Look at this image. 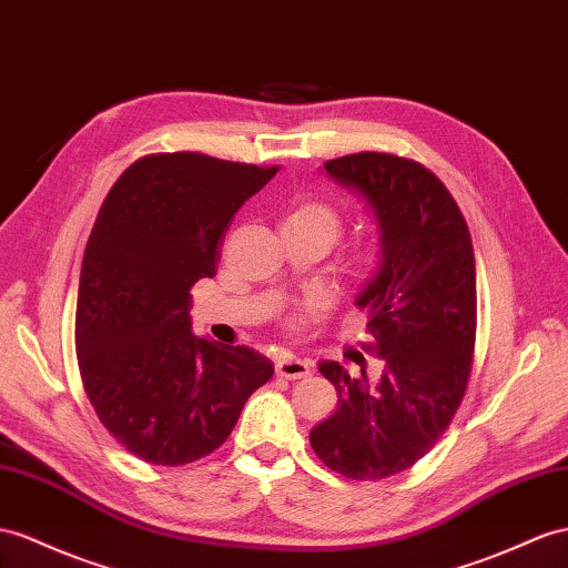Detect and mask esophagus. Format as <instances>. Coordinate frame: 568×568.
<instances>
[{
    "mask_svg": "<svg viewBox=\"0 0 568 568\" xmlns=\"http://www.w3.org/2000/svg\"><path fill=\"white\" fill-rule=\"evenodd\" d=\"M275 374L283 376V379H304V376L312 374V365L310 359H302L295 355H283L278 362H275Z\"/></svg>",
    "mask_w": 568,
    "mask_h": 568,
    "instance_id": "34e87169",
    "label": "esophagus"
}]
</instances>
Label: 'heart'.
Masks as SVG:
<instances>
[{
	"label": "heart",
	"instance_id": "obj_1",
	"mask_svg": "<svg viewBox=\"0 0 568 568\" xmlns=\"http://www.w3.org/2000/svg\"><path fill=\"white\" fill-rule=\"evenodd\" d=\"M283 230L290 232H307V235H314L322 240L326 246L336 244V240L341 237L343 232V215L341 211L333 206L331 201L326 199H316V196H307V199H300L297 203H293V209L285 213V221H283ZM379 258H382V250L376 244H367L362 246L353 254L351 266L355 273L359 275H367L369 271H374L379 266ZM322 314V302L318 300H307L304 304H300L297 312L293 314V326H302L312 322L314 316Z\"/></svg>",
	"mask_w": 568,
	"mask_h": 568
}]
</instances>
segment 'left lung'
I'll return each instance as SVG.
<instances>
[{"instance_id":"8db88e82","label":"left lung","mask_w":568,"mask_h":568,"mask_svg":"<svg viewBox=\"0 0 568 568\" xmlns=\"http://www.w3.org/2000/svg\"><path fill=\"white\" fill-rule=\"evenodd\" d=\"M331 180L365 199L379 223L382 258L357 297L367 351L384 362L379 384L351 379L338 362L318 372L338 408L310 434L314 454L351 479L413 468L454 419L468 388L477 328L475 254L465 217L444 182L415 160L353 153L326 160Z\"/></svg>"}]
</instances>
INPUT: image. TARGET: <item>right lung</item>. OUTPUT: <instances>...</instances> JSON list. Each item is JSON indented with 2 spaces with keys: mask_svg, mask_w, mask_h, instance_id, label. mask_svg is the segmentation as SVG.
<instances>
[{
  "mask_svg": "<svg viewBox=\"0 0 568 568\" xmlns=\"http://www.w3.org/2000/svg\"><path fill=\"white\" fill-rule=\"evenodd\" d=\"M275 172L153 153L100 206L79 281V372L100 423L145 463L209 456L273 376L252 347L194 336L189 290L213 278L232 217Z\"/></svg>",
  "mask_w": 568,
  "mask_h": 568,
  "instance_id": "right-lung-1",
  "label": "right lung"
}]
</instances>
